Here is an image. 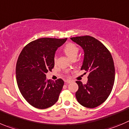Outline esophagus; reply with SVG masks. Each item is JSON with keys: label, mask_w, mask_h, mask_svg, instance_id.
<instances>
[{"label": "esophagus", "mask_w": 129, "mask_h": 129, "mask_svg": "<svg viewBox=\"0 0 129 129\" xmlns=\"http://www.w3.org/2000/svg\"><path fill=\"white\" fill-rule=\"evenodd\" d=\"M65 82H66V83H70L71 82V80H69V79H67V80H65Z\"/></svg>", "instance_id": "esophagus-1"}]
</instances>
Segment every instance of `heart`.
Returning <instances> with one entry per match:
<instances>
[{
	"label": "heart",
	"mask_w": 129,
	"mask_h": 129,
	"mask_svg": "<svg viewBox=\"0 0 129 129\" xmlns=\"http://www.w3.org/2000/svg\"><path fill=\"white\" fill-rule=\"evenodd\" d=\"M63 51H64L65 53L67 55L68 57L70 58H73L74 57H76L78 55V52H79V48L75 45L74 44L71 43H67L66 46H64L63 48ZM56 56L54 58V61H56Z\"/></svg>",
	"instance_id": "heart-1"
}]
</instances>
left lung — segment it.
<instances>
[{
  "mask_svg": "<svg viewBox=\"0 0 129 129\" xmlns=\"http://www.w3.org/2000/svg\"><path fill=\"white\" fill-rule=\"evenodd\" d=\"M73 41L84 50V60L81 70L89 73L87 83L76 81L78 90L76 97L78 103L88 108L103 104L112 91L115 82L113 59L103 43L89 36L71 37Z\"/></svg>",
  "mask_w": 129,
  "mask_h": 129,
  "instance_id": "obj_1",
  "label": "left lung"
}]
</instances>
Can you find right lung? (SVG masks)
Wrapping results in <instances>:
<instances>
[{
    "label": "right lung",
    "instance_id": "right-lung-1",
    "mask_svg": "<svg viewBox=\"0 0 129 129\" xmlns=\"http://www.w3.org/2000/svg\"><path fill=\"white\" fill-rule=\"evenodd\" d=\"M65 39L41 38L25 46L16 67V77L21 95L31 106L46 109L55 104L63 88L62 79H46V74L55 66V53Z\"/></svg>",
    "mask_w": 129,
    "mask_h": 129
}]
</instances>
